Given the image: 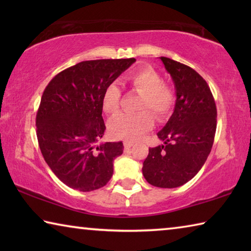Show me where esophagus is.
<instances>
[{
	"mask_svg": "<svg viewBox=\"0 0 251 251\" xmlns=\"http://www.w3.org/2000/svg\"><path fill=\"white\" fill-rule=\"evenodd\" d=\"M124 146H125V148H130V147L134 146V143H133V142L125 141V142H124Z\"/></svg>",
	"mask_w": 251,
	"mask_h": 251,
	"instance_id": "1",
	"label": "esophagus"
}]
</instances>
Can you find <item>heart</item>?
Wrapping results in <instances>:
<instances>
[{"label": "heart", "mask_w": 251, "mask_h": 251, "mask_svg": "<svg viewBox=\"0 0 251 251\" xmlns=\"http://www.w3.org/2000/svg\"><path fill=\"white\" fill-rule=\"evenodd\" d=\"M127 83L133 90L143 96L137 115L122 114L109 123V133L113 137L136 141L154 126V115L161 120L166 117L175 103V92L151 67H143L127 76ZM121 104V90L116 84H109L105 88L101 105L105 113L114 115Z\"/></svg>", "instance_id": "b5f03b06"}]
</instances>
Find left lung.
Returning <instances> with one entry per match:
<instances>
[{
  "mask_svg": "<svg viewBox=\"0 0 251 251\" xmlns=\"http://www.w3.org/2000/svg\"><path fill=\"white\" fill-rule=\"evenodd\" d=\"M176 90L173 115L157 133L164 145L150 148L143 175L151 185L175 188L201 171L214 144L217 108L210 88L192 67L159 57Z\"/></svg>",
  "mask_w": 251,
  "mask_h": 251,
  "instance_id": "obj_1",
  "label": "left lung"
}]
</instances>
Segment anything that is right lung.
Segmentation results:
<instances>
[{
  "label": "right lung",
  "mask_w": 251,
  "mask_h": 251,
  "mask_svg": "<svg viewBox=\"0 0 251 251\" xmlns=\"http://www.w3.org/2000/svg\"><path fill=\"white\" fill-rule=\"evenodd\" d=\"M135 58L84 61L54 76L36 114V135L46 164L59 180L79 192L105 186L122 142L95 144L103 137L101 99L105 88Z\"/></svg>",
  "instance_id": "obj_1"
}]
</instances>
